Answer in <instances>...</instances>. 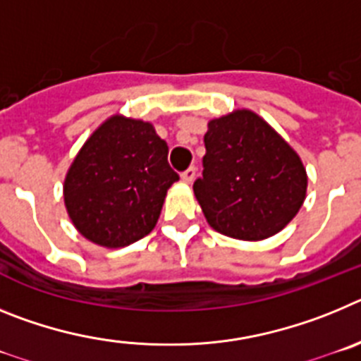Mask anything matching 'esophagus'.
I'll list each match as a JSON object with an SVG mask.
<instances>
[{"label":"esophagus","mask_w":361,"mask_h":361,"mask_svg":"<svg viewBox=\"0 0 361 361\" xmlns=\"http://www.w3.org/2000/svg\"><path fill=\"white\" fill-rule=\"evenodd\" d=\"M195 166H190V168H188L186 171H183V173H180V178H183L184 183H193V178H195Z\"/></svg>","instance_id":"34e87169"}]
</instances>
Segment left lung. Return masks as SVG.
<instances>
[{"label":"left lung","instance_id":"obj_1","mask_svg":"<svg viewBox=\"0 0 361 361\" xmlns=\"http://www.w3.org/2000/svg\"><path fill=\"white\" fill-rule=\"evenodd\" d=\"M202 177L193 191L215 231L264 240L295 219L307 173L298 153L251 110L212 119L204 135Z\"/></svg>","mask_w":361,"mask_h":361}]
</instances>
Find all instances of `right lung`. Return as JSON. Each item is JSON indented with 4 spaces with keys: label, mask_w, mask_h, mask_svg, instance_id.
Returning a JSON list of instances; mask_svg holds the SVG:
<instances>
[{
    "label": "right lung",
    "mask_w": 361,
    "mask_h": 361,
    "mask_svg": "<svg viewBox=\"0 0 361 361\" xmlns=\"http://www.w3.org/2000/svg\"><path fill=\"white\" fill-rule=\"evenodd\" d=\"M177 180L168 145L152 123L111 116L75 155L63 195L82 237L103 247H124L155 228Z\"/></svg>",
    "instance_id": "add662e5"
}]
</instances>
